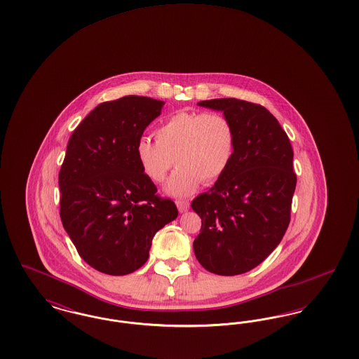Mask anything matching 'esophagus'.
<instances>
[{
	"label": "esophagus",
	"mask_w": 359,
	"mask_h": 359,
	"mask_svg": "<svg viewBox=\"0 0 359 359\" xmlns=\"http://www.w3.org/2000/svg\"><path fill=\"white\" fill-rule=\"evenodd\" d=\"M176 205H177V210H179L180 212H184V211H187L189 203H188L187 201L179 199V201H176Z\"/></svg>",
	"instance_id": "34e87169"
}]
</instances>
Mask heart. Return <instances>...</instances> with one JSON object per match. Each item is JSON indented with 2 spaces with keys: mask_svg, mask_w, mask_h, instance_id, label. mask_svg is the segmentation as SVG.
Returning <instances> with one entry per match:
<instances>
[{
  "mask_svg": "<svg viewBox=\"0 0 359 359\" xmlns=\"http://www.w3.org/2000/svg\"><path fill=\"white\" fill-rule=\"evenodd\" d=\"M231 120L219 111H177L156 129V140L141 137L136 154L144 173L161 183L175 163L167 184L173 195H186L201 184L222 177L236 152Z\"/></svg>",
  "mask_w": 359,
  "mask_h": 359,
  "instance_id": "1",
  "label": "heart"
}]
</instances>
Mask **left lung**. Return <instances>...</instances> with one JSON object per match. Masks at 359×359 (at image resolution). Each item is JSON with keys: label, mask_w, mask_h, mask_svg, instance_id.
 <instances>
[{"label": "left lung", "mask_w": 359, "mask_h": 359, "mask_svg": "<svg viewBox=\"0 0 359 359\" xmlns=\"http://www.w3.org/2000/svg\"><path fill=\"white\" fill-rule=\"evenodd\" d=\"M199 106L222 110L234 123L237 142L227 171L191 203L202 219L194 252L211 273H246L288 229L297 180L293 149L278 121L258 103L217 98Z\"/></svg>", "instance_id": "obj_1"}]
</instances>
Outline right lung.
I'll return each mask as SVG.
<instances>
[{"label":"right lung","instance_id":"1","mask_svg":"<svg viewBox=\"0 0 359 359\" xmlns=\"http://www.w3.org/2000/svg\"><path fill=\"white\" fill-rule=\"evenodd\" d=\"M163 104L140 95L100 103L69 137L59 172L60 219L79 256L98 272L123 276L141 268L156 231L177 217L136 154Z\"/></svg>","mask_w":359,"mask_h":359}]
</instances>
